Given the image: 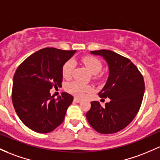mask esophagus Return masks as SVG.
<instances>
[{
    "instance_id": "34e87169",
    "label": "esophagus",
    "mask_w": 160,
    "mask_h": 160,
    "mask_svg": "<svg viewBox=\"0 0 160 160\" xmlns=\"http://www.w3.org/2000/svg\"><path fill=\"white\" fill-rule=\"evenodd\" d=\"M73 101H74L75 102H77V103H79V102H80V101H81V100H80V99H78V98H77V97H74V99H73Z\"/></svg>"
}]
</instances>
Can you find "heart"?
I'll list each match as a JSON object with an SVG mask.
<instances>
[{"label": "heart", "mask_w": 160, "mask_h": 160, "mask_svg": "<svg viewBox=\"0 0 160 160\" xmlns=\"http://www.w3.org/2000/svg\"><path fill=\"white\" fill-rule=\"evenodd\" d=\"M82 62L85 65L87 69L92 74L96 75L99 73L102 68L101 61L97 58L93 56L87 55L81 58ZM74 62L73 61L69 60L63 65L62 68V75L64 78L70 79L73 74V69H74ZM66 90L69 92L73 96L77 97L82 98L85 96L86 93L89 92L92 90V87L89 85L83 84L77 81H73L68 83L66 86Z\"/></svg>", "instance_id": "1"}]
</instances>
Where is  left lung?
<instances>
[{
    "label": "left lung",
    "mask_w": 160,
    "mask_h": 160,
    "mask_svg": "<svg viewBox=\"0 0 160 160\" xmlns=\"http://www.w3.org/2000/svg\"><path fill=\"white\" fill-rule=\"evenodd\" d=\"M100 55L108 66V80L99 92L100 98L108 97L109 102L102 106L91 102L87 120L92 128L101 134H113L124 129L139 111L144 94L143 75L128 58L110 50L91 51Z\"/></svg>",
    "instance_id": "8db88e82"
}]
</instances>
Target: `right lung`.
<instances>
[{
    "instance_id": "1",
    "label": "right lung",
    "mask_w": 160,
    "mask_h": 160,
    "mask_svg": "<svg viewBox=\"0 0 160 160\" xmlns=\"http://www.w3.org/2000/svg\"><path fill=\"white\" fill-rule=\"evenodd\" d=\"M75 52L45 48L29 56L17 68L12 102L18 117L29 129L49 133L64 121L73 97L63 92L54 99L49 91L53 87H61L63 65Z\"/></svg>"
}]
</instances>
